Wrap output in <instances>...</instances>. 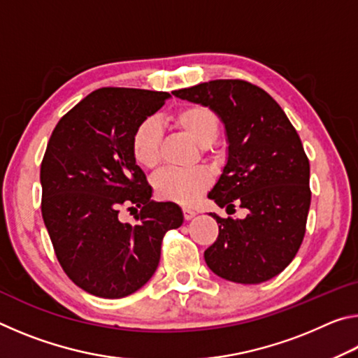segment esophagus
Listing matches in <instances>:
<instances>
[{
	"mask_svg": "<svg viewBox=\"0 0 358 358\" xmlns=\"http://www.w3.org/2000/svg\"><path fill=\"white\" fill-rule=\"evenodd\" d=\"M197 213L194 210H191V208H183V216H185V220L186 221H189V220H192L194 216H196Z\"/></svg>",
	"mask_w": 358,
	"mask_h": 358,
	"instance_id": "esophagus-1",
	"label": "esophagus"
}]
</instances>
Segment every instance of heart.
<instances>
[{"label":"heart","instance_id":"heart-1","mask_svg":"<svg viewBox=\"0 0 358 358\" xmlns=\"http://www.w3.org/2000/svg\"><path fill=\"white\" fill-rule=\"evenodd\" d=\"M173 123L194 142L208 148L220 136L221 121L207 106H186L175 113ZM162 126L153 117L142 120L132 134V155L138 166L155 169L161 161ZM211 175L203 167L166 169L155 178V189L161 199L181 205H192L208 189Z\"/></svg>","mask_w":358,"mask_h":358}]
</instances>
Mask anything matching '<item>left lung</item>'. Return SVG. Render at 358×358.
I'll use <instances>...</instances> for the list:
<instances>
[{"label":"left lung","instance_id":"left-lung-1","mask_svg":"<svg viewBox=\"0 0 358 358\" xmlns=\"http://www.w3.org/2000/svg\"><path fill=\"white\" fill-rule=\"evenodd\" d=\"M207 106L222 121L227 162L208 199L226 211L248 210L243 220L220 217V235L203 252L215 275L259 284L292 262L310 211V161L280 104L245 80H211L173 92ZM235 211V210H234Z\"/></svg>","mask_w":358,"mask_h":358}]
</instances>
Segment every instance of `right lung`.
Wrapping results in <instances>:
<instances>
[{
    "label": "right lung",
    "mask_w": 358,
    "mask_h": 358,
    "mask_svg": "<svg viewBox=\"0 0 358 358\" xmlns=\"http://www.w3.org/2000/svg\"><path fill=\"white\" fill-rule=\"evenodd\" d=\"M171 94L99 88L58 121L41 164L42 217L72 282L102 299H123L157 268L167 230L183 224L177 203L151 201L132 155V134ZM141 211L123 223L119 208Z\"/></svg>",
    "instance_id": "add662e5"
}]
</instances>
